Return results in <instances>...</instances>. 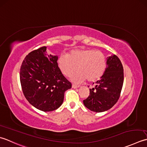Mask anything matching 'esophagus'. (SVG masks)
<instances>
[{
	"instance_id": "34e87169",
	"label": "esophagus",
	"mask_w": 147,
	"mask_h": 147,
	"mask_svg": "<svg viewBox=\"0 0 147 147\" xmlns=\"http://www.w3.org/2000/svg\"><path fill=\"white\" fill-rule=\"evenodd\" d=\"M79 88V85H76V84H72V88L76 89V88Z\"/></svg>"
}]
</instances>
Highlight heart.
Returning <instances> with one entry per match:
<instances>
[{"label":"heart","instance_id":"b5f03b06","mask_svg":"<svg viewBox=\"0 0 147 147\" xmlns=\"http://www.w3.org/2000/svg\"><path fill=\"white\" fill-rule=\"evenodd\" d=\"M58 67L62 74L70 77L77 70L73 77L75 82H81L86 79L95 81L102 77L107 67L104 54L95 49H79L71 50L68 55H61L58 59Z\"/></svg>","mask_w":147,"mask_h":147}]
</instances>
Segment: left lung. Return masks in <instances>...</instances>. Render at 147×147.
Instances as JSON below:
<instances>
[{"instance_id":"left-lung-1","label":"left lung","mask_w":147,"mask_h":147,"mask_svg":"<svg viewBox=\"0 0 147 147\" xmlns=\"http://www.w3.org/2000/svg\"><path fill=\"white\" fill-rule=\"evenodd\" d=\"M107 65L100 80L94 88L89 89V96L83 101L86 108L95 112H103L111 109L117 102L123 86L124 69L118 57H108Z\"/></svg>"}]
</instances>
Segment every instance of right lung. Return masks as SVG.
<instances>
[{
  "label": "right lung",
  "instance_id": "1",
  "mask_svg": "<svg viewBox=\"0 0 147 147\" xmlns=\"http://www.w3.org/2000/svg\"><path fill=\"white\" fill-rule=\"evenodd\" d=\"M58 57L47 54L41 47L30 53L20 68V82L24 96L36 109L44 112L55 110L61 105L65 92L71 84L58 67Z\"/></svg>",
  "mask_w": 147,
  "mask_h": 147
}]
</instances>
